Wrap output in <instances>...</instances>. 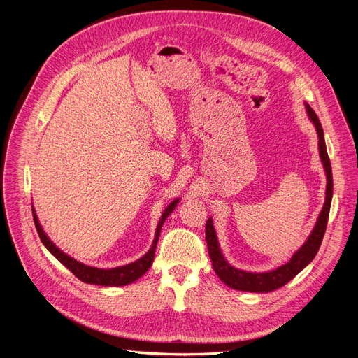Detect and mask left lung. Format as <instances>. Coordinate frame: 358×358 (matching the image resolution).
I'll return each mask as SVG.
<instances>
[{"mask_svg":"<svg viewBox=\"0 0 358 358\" xmlns=\"http://www.w3.org/2000/svg\"><path fill=\"white\" fill-rule=\"evenodd\" d=\"M306 111L309 119L313 120L315 124V129L318 134V148H320V157L321 162L324 165L326 174H327V189H326V202L324 206H322V211L320 213V217L317 220V224L313 230V234L309 235L308 241L302 245L301 250H297L293 257L288 260V263L282 264L278 269L271 271V272H264V273H251L245 271H239L230 266V264L224 260L220 247H218V241L215 230L213 226V220L208 218L205 226V238H206V245H208V255L213 262V268L215 273L218 275L226 285H229L234 290L239 292H251V293H269L276 290L282 285H285L288 281H292L294 276L301 272L303 268H306L308 264L314 260L317 256V252L320 250L321 241L324 238L326 232V226L329 220V213H330V203H331V196H333V177H331V165H330V159L327 155V148H326V141H324V132H322L321 123L317 117L315 111L310 108L306 103Z\"/></svg>","mask_w":358,"mask_h":358,"instance_id":"1","label":"left lung"}]
</instances>
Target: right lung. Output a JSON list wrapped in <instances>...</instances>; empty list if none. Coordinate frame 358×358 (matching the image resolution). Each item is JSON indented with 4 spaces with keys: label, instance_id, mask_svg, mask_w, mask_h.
Masks as SVG:
<instances>
[{
    "label": "right lung",
    "instance_id": "obj_1",
    "mask_svg": "<svg viewBox=\"0 0 358 358\" xmlns=\"http://www.w3.org/2000/svg\"><path fill=\"white\" fill-rule=\"evenodd\" d=\"M177 203H178V199H176L174 202H171L168 208L164 211L162 218H160V222H159L157 229H156V235H155V241H153L152 248H150L145 252V255L141 259H138L136 262L126 264V266L114 268V269H98V268L86 266V264L74 260L70 256H66L65 252H62L59 248H57L53 244V242L48 238V235L43 232V229H41V226L38 223V218H37L34 208H32V217H34V223H36V227H37L38 236H40L41 242L44 244V247L48 248L52 252V255L64 264V266H66L68 269H70L80 281H83L86 284H95V285L120 287V285H126V284H131V282L136 281L138 278H140V276H143L150 269V266H152L153 259H155V251H156V244H157V239H159L160 229H162V224L165 222V218L172 211H174Z\"/></svg>",
    "mask_w": 358,
    "mask_h": 358
}]
</instances>
